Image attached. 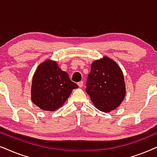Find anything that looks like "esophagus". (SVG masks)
Listing matches in <instances>:
<instances>
[{
  "mask_svg": "<svg viewBox=\"0 0 157 157\" xmlns=\"http://www.w3.org/2000/svg\"><path fill=\"white\" fill-rule=\"evenodd\" d=\"M77 85H78V86L80 87H82L83 86V81H80V82H79L77 83Z\"/></svg>",
  "mask_w": 157,
  "mask_h": 157,
  "instance_id": "1",
  "label": "esophagus"
}]
</instances>
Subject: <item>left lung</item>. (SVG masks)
Masks as SVG:
<instances>
[{"label": "left lung", "instance_id": "8db88e82", "mask_svg": "<svg viewBox=\"0 0 157 157\" xmlns=\"http://www.w3.org/2000/svg\"><path fill=\"white\" fill-rule=\"evenodd\" d=\"M85 91L98 110L110 112L118 108L126 95L122 70L113 60L104 57L91 64Z\"/></svg>", "mask_w": 157, "mask_h": 157}]
</instances>
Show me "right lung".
I'll return each instance as SVG.
<instances>
[{
    "mask_svg": "<svg viewBox=\"0 0 157 157\" xmlns=\"http://www.w3.org/2000/svg\"><path fill=\"white\" fill-rule=\"evenodd\" d=\"M77 87L57 62L47 59L39 64L33 76L31 100L41 110L54 111L62 106Z\"/></svg>",
    "mask_w": 157,
    "mask_h": 157,
    "instance_id": "right-lung-1",
    "label": "right lung"
}]
</instances>
